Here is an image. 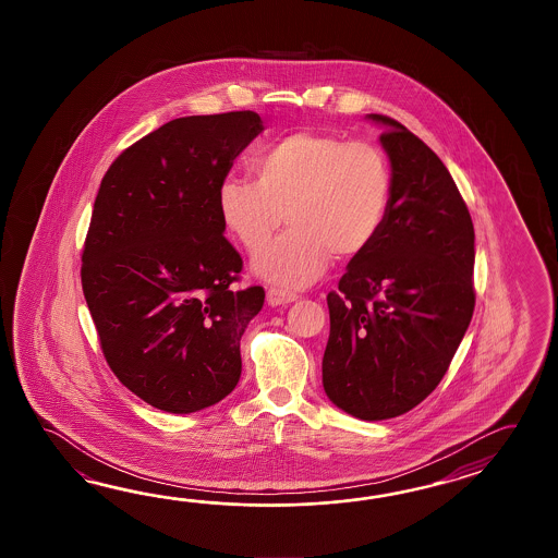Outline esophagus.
<instances>
[{"label":"esophagus","instance_id":"34e87169","mask_svg":"<svg viewBox=\"0 0 558 558\" xmlns=\"http://www.w3.org/2000/svg\"><path fill=\"white\" fill-rule=\"evenodd\" d=\"M296 293L293 291H287V289H279V287H271L267 291V303L271 307H279V305H287V303H295Z\"/></svg>","mask_w":558,"mask_h":558}]
</instances>
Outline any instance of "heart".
<instances>
[{
  "instance_id": "b5f03b06",
  "label": "heart",
  "mask_w": 558,
  "mask_h": 558,
  "mask_svg": "<svg viewBox=\"0 0 558 558\" xmlns=\"http://www.w3.org/2000/svg\"><path fill=\"white\" fill-rule=\"evenodd\" d=\"M253 171L255 179L219 183L217 214L247 253L265 247L284 214L291 229L253 259L255 275L269 283L307 287L332 255L365 253L387 221L391 166L371 143L299 131L265 147Z\"/></svg>"
}]
</instances>
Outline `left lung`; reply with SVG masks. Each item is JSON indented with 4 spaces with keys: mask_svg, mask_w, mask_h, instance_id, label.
I'll use <instances>...</instances> for the list:
<instances>
[{
    "mask_svg": "<svg viewBox=\"0 0 558 558\" xmlns=\"http://www.w3.org/2000/svg\"><path fill=\"white\" fill-rule=\"evenodd\" d=\"M392 173L385 227L327 295L323 387L363 421L403 415L437 389L474 311L471 214L437 154L399 121L368 113Z\"/></svg>",
    "mask_w": 558,
    "mask_h": 558,
    "instance_id": "8db88e82",
    "label": "left lung"
}]
</instances>
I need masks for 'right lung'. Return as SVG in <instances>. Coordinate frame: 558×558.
<instances>
[{"label": "right lung", "instance_id": "add662e5", "mask_svg": "<svg viewBox=\"0 0 558 558\" xmlns=\"http://www.w3.org/2000/svg\"><path fill=\"white\" fill-rule=\"evenodd\" d=\"M263 131L255 111L179 118L107 169L82 255V287L107 365L145 403L190 415L241 377L239 341L263 287L235 291L217 190Z\"/></svg>", "mask_w": 558, "mask_h": 558}]
</instances>
